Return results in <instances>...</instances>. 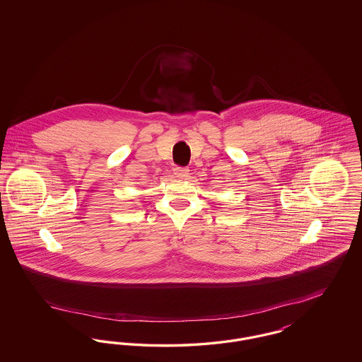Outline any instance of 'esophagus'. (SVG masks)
Here are the masks:
<instances>
[{
    "label": "esophagus",
    "instance_id": "34e87169",
    "mask_svg": "<svg viewBox=\"0 0 362 362\" xmlns=\"http://www.w3.org/2000/svg\"><path fill=\"white\" fill-rule=\"evenodd\" d=\"M189 168H185V167H176V168L173 170L175 176L179 177V179H186V177L189 176Z\"/></svg>",
    "mask_w": 362,
    "mask_h": 362
}]
</instances>
